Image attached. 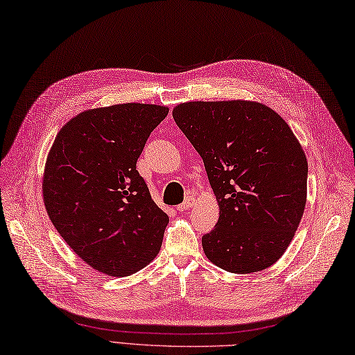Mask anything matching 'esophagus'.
Instances as JSON below:
<instances>
[{
	"mask_svg": "<svg viewBox=\"0 0 355 355\" xmlns=\"http://www.w3.org/2000/svg\"><path fill=\"white\" fill-rule=\"evenodd\" d=\"M193 205H194V198H193V197H188L184 203H180V205L178 206V211L189 209V207H193Z\"/></svg>",
	"mask_w": 355,
	"mask_h": 355,
	"instance_id": "esophagus-1",
	"label": "esophagus"
}]
</instances>
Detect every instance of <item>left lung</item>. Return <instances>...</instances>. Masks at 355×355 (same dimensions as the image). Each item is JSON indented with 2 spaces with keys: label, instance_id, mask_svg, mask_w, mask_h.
<instances>
[{
  "label": "left lung",
  "instance_id": "obj_1",
  "mask_svg": "<svg viewBox=\"0 0 355 355\" xmlns=\"http://www.w3.org/2000/svg\"><path fill=\"white\" fill-rule=\"evenodd\" d=\"M200 155L220 206L202 244L229 272L271 266L295 235L307 197V159L289 125L259 102H185L173 110Z\"/></svg>",
  "mask_w": 355,
  "mask_h": 355
}]
</instances>
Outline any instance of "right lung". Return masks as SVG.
I'll return each mask as SVG.
<instances>
[{"mask_svg": "<svg viewBox=\"0 0 355 355\" xmlns=\"http://www.w3.org/2000/svg\"><path fill=\"white\" fill-rule=\"evenodd\" d=\"M167 107L120 103L87 110L57 134L43 175L54 227L85 263L112 277L141 270L158 254L167 214L137 171Z\"/></svg>", "mask_w": 355, "mask_h": 355, "instance_id": "add662e5", "label": "right lung"}]
</instances>
